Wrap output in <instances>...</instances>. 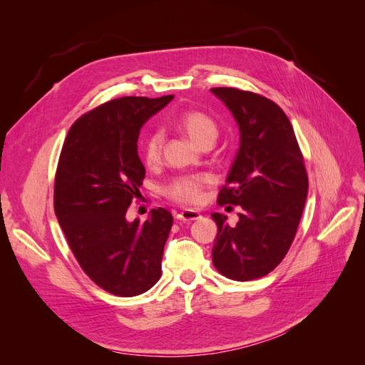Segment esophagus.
<instances>
[{
    "label": "esophagus",
    "mask_w": 365,
    "mask_h": 365,
    "mask_svg": "<svg viewBox=\"0 0 365 365\" xmlns=\"http://www.w3.org/2000/svg\"><path fill=\"white\" fill-rule=\"evenodd\" d=\"M201 217V213L196 212V210H182L178 215H176V219L182 220V222H192V220H196Z\"/></svg>",
    "instance_id": "1"
}]
</instances>
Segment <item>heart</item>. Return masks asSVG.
Returning <instances> with one entry per match:
<instances>
[{"label":"heart","instance_id":"1","mask_svg":"<svg viewBox=\"0 0 365 365\" xmlns=\"http://www.w3.org/2000/svg\"><path fill=\"white\" fill-rule=\"evenodd\" d=\"M178 126L184 134L189 137L195 145L202 146L207 143H215L219 134V128L216 121L208 114L197 111V109H189L176 118ZM163 134L158 130L152 132L145 140L141 150V158L148 168H155L160 164L163 157ZM213 184V176L210 173H193V175H181L165 187V195L172 201L185 205H193L201 202L202 192L205 187Z\"/></svg>","mask_w":365,"mask_h":365}]
</instances>
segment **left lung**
Segmentation results:
<instances>
[{
  "mask_svg": "<svg viewBox=\"0 0 365 365\" xmlns=\"http://www.w3.org/2000/svg\"><path fill=\"white\" fill-rule=\"evenodd\" d=\"M233 113L240 146L219 205H240L239 222L213 213L217 236L215 268L227 279L248 282L269 274L288 254L307 196V173L294 128L283 109L260 94L212 88ZM233 208V207H230Z\"/></svg>",
  "mask_w": 365,
  "mask_h": 365,
  "instance_id": "obj_1",
  "label": "left lung"
}]
</instances>
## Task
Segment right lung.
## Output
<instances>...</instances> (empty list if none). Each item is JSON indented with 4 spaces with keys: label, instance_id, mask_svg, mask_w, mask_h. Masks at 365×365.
Wrapping results in <instances>:
<instances>
[{
    "label": "right lung",
    "instance_id": "add662e5",
    "mask_svg": "<svg viewBox=\"0 0 365 365\" xmlns=\"http://www.w3.org/2000/svg\"><path fill=\"white\" fill-rule=\"evenodd\" d=\"M172 98L126 96L98 105L74 121L61 150L54 213L83 272L118 297L146 292L161 277L172 213L158 207L128 222L126 212L146 175L140 129Z\"/></svg>",
    "mask_w": 365,
    "mask_h": 365
}]
</instances>
